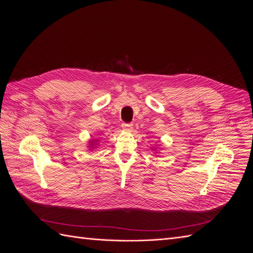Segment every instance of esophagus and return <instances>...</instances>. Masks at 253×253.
Here are the masks:
<instances>
[{"instance_id":"obj_1","label":"esophagus","mask_w":253,"mask_h":253,"mask_svg":"<svg viewBox=\"0 0 253 253\" xmlns=\"http://www.w3.org/2000/svg\"><path fill=\"white\" fill-rule=\"evenodd\" d=\"M122 127L125 129V130H127V131H129L131 128H132V124H123L122 125Z\"/></svg>"}]
</instances>
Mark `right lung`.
Returning <instances> with one entry per match:
<instances>
[{"mask_svg":"<svg viewBox=\"0 0 253 253\" xmlns=\"http://www.w3.org/2000/svg\"><path fill=\"white\" fill-rule=\"evenodd\" d=\"M97 141H95V140H91V142H90V147H91V149L92 148H95V146H97Z\"/></svg>","mask_w":253,"mask_h":253,"instance_id":"1","label":"right lung"}]
</instances>
